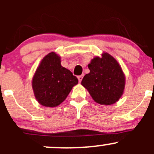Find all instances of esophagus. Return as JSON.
Segmentation results:
<instances>
[{"label":"esophagus","instance_id":"obj_1","mask_svg":"<svg viewBox=\"0 0 154 154\" xmlns=\"http://www.w3.org/2000/svg\"><path fill=\"white\" fill-rule=\"evenodd\" d=\"M83 75H79V76H78V77H77V78H78V80H79V82H81V81H82V78H83Z\"/></svg>","mask_w":154,"mask_h":154}]
</instances>
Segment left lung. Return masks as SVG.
I'll return each mask as SVG.
<instances>
[{"instance_id": "1", "label": "left lung", "mask_w": 154, "mask_h": 154, "mask_svg": "<svg viewBox=\"0 0 154 154\" xmlns=\"http://www.w3.org/2000/svg\"><path fill=\"white\" fill-rule=\"evenodd\" d=\"M90 73L85 75L82 85L96 103L111 105L122 95L125 78L121 66L107 53L95 57L88 65Z\"/></svg>"}]
</instances>
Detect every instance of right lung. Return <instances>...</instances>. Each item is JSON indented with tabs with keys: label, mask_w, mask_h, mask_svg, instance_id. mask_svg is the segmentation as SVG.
<instances>
[{
	"label": "right lung",
	"mask_w": 154,
	"mask_h": 154,
	"mask_svg": "<svg viewBox=\"0 0 154 154\" xmlns=\"http://www.w3.org/2000/svg\"><path fill=\"white\" fill-rule=\"evenodd\" d=\"M78 79L61 66L60 57L52 52L42 60L32 79L35 98L41 105L55 107L66 99Z\"/></svg>",
	"instance_id": "obj_1"
}]
</instances>
